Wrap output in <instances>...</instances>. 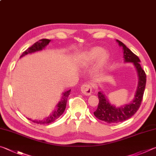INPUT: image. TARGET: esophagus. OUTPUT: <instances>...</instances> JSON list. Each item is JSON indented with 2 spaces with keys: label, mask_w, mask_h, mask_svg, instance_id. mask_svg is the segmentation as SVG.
<instances>
[{
  "label": "esophagus",
  "mask_w": 156,
  "mask_h": 156,
  "mask_svg": "<svg viewBox=\"0 0 156 156\" xmlns=\"http://www.w3.org/2000/svg\"><path fill=\"white\" fill-rule=\"evenodd\" d=\"M81 91L83 94L89 96L92 93V86L90 84H83L81 87Z\"/></svg>",
  "instance_id": "34e87169"
}]
</instances>
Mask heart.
Segmentation results:
<instances>
[{
    "label": "heart",
    "mask_w": 156,
    "mask_h": 156,
    "mask_svg": "<svg viewBox=\"0 0 156 156\" xmlns=\"http://www.w3.org/2000/svg\"><path fill=\"white\" fill-rule=\"evenodd\" d=\"M97 59V66L101 67L105 64L108 61V54L106 52L103 51V49L101 47H94L88 51L84 57V63H92L95 59Z\"/></svg>",
    "instance_id": "heart-1"
}]
</instances>
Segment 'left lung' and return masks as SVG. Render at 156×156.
Instances as JSON below:
<instances>
[{"mask_svg": "<svg viewBox=\"0 0 156 156\" xmlns=\"http://www.w3.org/2000/svg\"><path fill=\"white\" fill-rule=\"evenodd\" d=\"M119 44L123 49L125 62H132L136 68L138 75V86L136 90L135 98L133 101L123 107L116 108L110 104L105 95L101 92H99V104L97 110L94 112V116L101 121L108 123H118L130 119L140 108L146 86V73L140 64V60L137 55L128 48L121 41L116 40Z\"/></svg>", "mask_w": 156, "mask_h": 156, "instance_id": "left-lung-1", "label": "left lung"}]
</instances>
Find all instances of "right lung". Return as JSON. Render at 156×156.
I'll return each instance as SVG.
<instances>
[{"instance_id":"1","label":"right lung","mask_w":156,"mask_h":156,"mask_svg":"<svg viewBox=\"0 0 156 156\" xmlns=\"http://www.w3.org/2000/svg\"><path fill=\"white\" fill-rule=\"evenodd\" d=\"M50 42H51V40H48V39H42L39 41H37V42L34 44L31 47L28 48L25 51H24L23 54L21 55L20 57L26 55L29 53H34V52L42 50L43 48H45V46L46 45L48 44V43ZM70 90L63 93L62 99L59 102L58 104H57V109L49 116L46 117L45 119H44L42 120H40V121H36V120H35V121H33V120L30 119H29L30 121H32L34 122H35V123L40 124V125L49 124L52 122H54L56 119H58L63 113H64V112L66 109V106L68 97L70 95Z\"/></svg>"}]
</instances>
